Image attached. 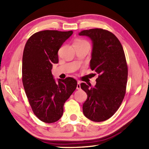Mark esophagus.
I'll return each mask as SVG.
<instances>
[{
  "instance_id": "1",
  "label": "esophagus",
  "mask_w": 149,
  "mask_h": 149,
  "mask_svg": "<svg viewBox=\"0 0 149 149\" xmlns=\"http://www.w3.org/2000/svg\"><path fill=\"white\" fill-rule=\"evenodd\" d=\"M81 81H77V90H80L81 89Z\"/></svg>"
}]
</instances>
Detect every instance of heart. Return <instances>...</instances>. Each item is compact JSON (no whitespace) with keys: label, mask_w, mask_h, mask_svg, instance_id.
Segmentation results:
<instances>
[{"label":"heart","mask_w":149,"mask_h":149,"mask_svg":"<svg viewBox=\"0 0 149 149\" xmlns=\"http://www.w3.org/2000/svg\"><path fill=\"white\" fill-rule=\"evenodd\" d=\"M88 43L86 41H85L84 40H81V39H78L76 40L74 42V43Z\"/></svg>","instance_id":"b5f03b06"}]
</instances>
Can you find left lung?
I'll use <instances>...</instances> for the list:
<instances>
[{"instance_id": "8db88e82", "label": "left lung", "mask_w": 149, "mask_h": 149, "mask_svg": "<svg viewBox=\"0 0 149 149\" xmlns=\"http://www.w3.org/2000/svg\"><path fill=\"white\" fill-rule=\"evenodd\" d=\"M79 35L91 40L90 68L99 74L94 87L81 84L88 95L83 111L91 121H105L118 109L125 94L128 70L124 51L118 39L108 31L83 30Z\"/></svg>"}]
</instances>
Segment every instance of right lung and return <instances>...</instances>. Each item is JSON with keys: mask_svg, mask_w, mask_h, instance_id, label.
Returning a JSON list of instances; mask_svg holds the SVG:
<instances>
[{"mask_svg": "<svg viewBox=\"0 0 149 149\" xmlns=\"http://www.w3.org/2000/svg\"><path fill=\"white\" fill-rule=\"evenodd\" d=\"M72 31L46 30L33 34L25 45L22 57V82L33 112L41 121L54 123L61 118L63 106L77 87L72 77L58 79L52 74L58 63V52Z\"/></svg>", "mask_w": 149, "mask_h": 149, "instance_id": "1", "label": "right lung"}]
</instances>
